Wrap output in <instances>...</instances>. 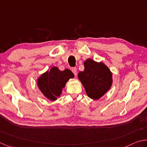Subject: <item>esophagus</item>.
<instances>
[{"mask_svg":"<svg viewBox=\"0 0 147 147\" xmlns=\"http://www.w3.org/2000/svg\"><path fill=\"white\" fill-rule=\"evenodd\" d=\"M71 71H72V72L74 74L75 76H77V68H71Z\"/></svg>","mask_w":147,"mask_h":147,"instance_id":"34e87169","label":"esophagus"}]
</instances>
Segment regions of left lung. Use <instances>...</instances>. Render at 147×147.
Wrapping results in <instances>:
<instances>
[{"label":"left lung","mask_w":147,"mask_h":147,"mask_svg":"<svg viewBox=\"0 0 147 147\" xmlns=\"http://www.w3.org/2000/svg\"><path fill=\"white\" fill-rule=\"evenodd\" d=\"M84 70L78 74L88 97L99 100L109 91L113 82L112 73L102 61L88 58L84 63Z\"/></svg>","instance_id":"8db88e82"}]
</instances>
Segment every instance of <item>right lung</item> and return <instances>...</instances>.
I'll use <instances>...</instances> for the list:
<instances>
[{"instance_id":"add662e5","label":"right lung","mask_w":147,"mask_h":147,"mask_svg":"<svg viewBox=\"0 0 147 147\" xmlns=\"http://www.w3.org/2000/svg\"><path fill=\"white\" fill-rule=\"evenodd\" d=\"M74 77V74L69 69L61 71L58 67H54L37 78V84L44 96L54 101L60 96L69 79Z\"/></svg>"}]
</instances>
